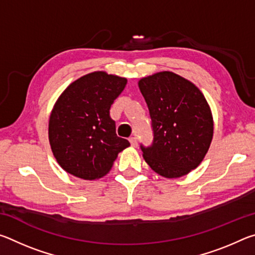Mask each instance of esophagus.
Returning <instances> with one entry per match:
<instances>
[{
  "instance_id": "1",
  "label": "esophagus",
  "mask_w": 255,
  "mask_h": 255,
  "mask_svg": "<svg viewBox=\"0 0 255 255\" xmlns=\"http://www.w3.org/2000/svg\"><path fill=\"white\" fill-rule=\"evenodd\" d=\"M129 141H130V145L132 146V147H137L138 143H137L136 137H130V139H129Z\"/></svg>"
}]
</instances>
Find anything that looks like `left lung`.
<instances>
[{
  "mask_svg": "<svg viewBox=\"0 0 255 255\" xmlns=\"http://www.w3.org/2000/svg\"><path fill=\"white\" fill-rule=\"evenodd\" d=\"M138 86L154 131L153 145L140 146L145 162L166 179L190 173L213 140V114L205 96L192 82L169 71L143 77Z\"/></svg>",
  "mask_w": 255,
  "mask_h": 255,
  "instance_id": "obj_1",
  "label": "left lung"
}]
</instances>
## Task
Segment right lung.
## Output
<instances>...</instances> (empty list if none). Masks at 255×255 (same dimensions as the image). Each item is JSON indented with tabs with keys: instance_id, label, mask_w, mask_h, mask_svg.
<instances>
[{
	"instance_id": "add662e5",
	"label": "right lung",
	"mask_w": 255,
	"mask_h": 255,
	"mask_svg": "<svg viewBox=\"0 0 255 255\" xmlns=\"http://www.w3.org/2000/svg\"><path fill=\"white\" fill-rule=\"evenodd\" d=\"M127 79L97 71L67 86L55 102L48 124L54 157L67 173L97 180L111 170L118 154L130 146L116 133L110 107Z\"/></svg>"
}]
</instances>
